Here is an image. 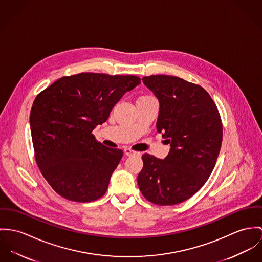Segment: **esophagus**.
Returning a JSON list of instances; mask_svg holds the SVG:
<instances>
[{
	"label": "esophagus",
	"instance_id": "1",
	"mask_svg": "<svg viewBox=\"0 0 262 262\" xmlns=\"http://www.w3.org/2000/svg\"><path fill=\"white\" fill-rule=\"evenodd\" d=\"M124 154H125L126 156H132V155H139L140 152H138V151H136V150H133V149L129 148V147H126V148H124Z\"/></svg>",
	"mask_w": 262,
	"mask_h": 262
}]
</instances>
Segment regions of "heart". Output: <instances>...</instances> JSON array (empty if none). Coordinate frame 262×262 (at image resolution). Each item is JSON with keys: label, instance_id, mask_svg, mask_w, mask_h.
Returning <instances> with one entry per match:
<instances>
[{"label": "heart", "instance_id": "obj_1", "mask_svg": "<svg viewBox=\"0 0 262 262\" xmlns=\"http://www.w3.org/2000/svg\"><path fill=\"white\" fill-rule=\"evenodd\" d=\"M144 97H149V96H142L141 98H144Z\"/></svg>", "mask_w": 262, "mask_h": 262}]
</instances>
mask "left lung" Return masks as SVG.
<instances>
[{
	"label": "left lung",
	"instance_id": "1",
	"mask_svg": "<svg viewBox=\"0 0 262 262\" xmlns=\"http://www.w3.org/2000/svg\"><path fill=\"white\" fill-rule=\"evenodd\" d=\"M142 80L159 99L157 129L171 149L164 160L143 155L138 185L150 203H182L202 188L215 167L223 137L220 114L198 84L171 75Z\"/></svg>",
	"mask_w": 262,
	"mask_h": 262
}]
</instances>
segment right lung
I'll use <instances>...</instances> for the list:
<instances>
[{
	"mask_svg": "<svg viewBox=\"0 0 262 262\" xmlns=\"http://www.w3.org/2000/svg\"><path fill=\"white\" fill-rule=\"evenodd\" d=\"M140 83L134 75L84 72L61 77L36 96L30 114L35 160L60 196L85 203L105 194L123 151L98 143L92 130Z\"/></svg>",
	"mask_w": 262,
	"mask_h": 262,
	"instance_id": "right-lung-1",
	"label": "right lung"
}]
</instances>
